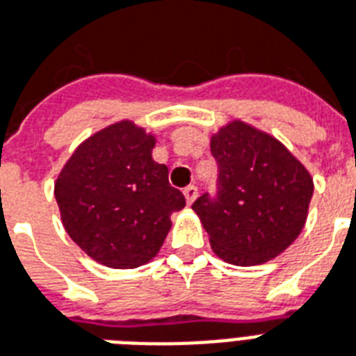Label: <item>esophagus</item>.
I'll return each mask as SVG.
<instances>
[{"mask_svg": "<svg viewBox=\"0 0 356 356\" xmlns=\"http://www.w3.org/2000/svg\"><path fill=\"white\" fill-rule=\"evenodd\" d=\"M183 194H185L186 204L191 205L192 202H194V200L198 198V188H196V186H194V185H188L185 188V191H183Z\"/></svg>", "mask_w": 356, "mask_h": 356, "instance_id": "1", "label": "esophagus"}]
</instances>
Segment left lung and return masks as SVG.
Segmentation results:
<instances>
[{
  "instance_id": "obj_1",
  "label": "left lung",
  "mask_w": 356,
  "mask_h": 356,
  "mask_svg": "<svg viewBox=\"0 0 356 356\" xmlns=\"http://www.w3.org/2000/svg\"><path fill=\"white\" fill-rule=\"evenodd\" d=\"M217 160L215 196L192 209L217 257L236 266L275 259L298 238L313 196V179L285 145L241 120L211 138Z\"/></svg>"
}]
</instances>
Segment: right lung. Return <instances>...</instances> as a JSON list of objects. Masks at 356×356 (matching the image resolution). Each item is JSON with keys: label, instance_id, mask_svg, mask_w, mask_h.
Returning a JSON list of instances; mask_svg holds the SVG:
<instances>
[{"label": "right lung", "instance_id": "add662e5", "mask_svg": "<svg viewBox=\"0 0 356 356\" xmlns=\"http://www.w3.org/2000/svg\"><path fill=\"white\" fill-rule=\"evenodd\" d=\"M156 138L131 120L96 131L79 145L54 183L62 222L90 259L115 270L147 264L171 228L185 196L152 160Z\"/></svg>", "mask_w": 356, "mask_h": 356}]
</instances>
